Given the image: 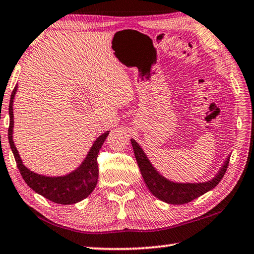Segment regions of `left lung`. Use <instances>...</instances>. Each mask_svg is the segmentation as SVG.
I'll list each match as a JSON object with an SVG mask.
<instances>
[{
    "label": "left lung",
    "instance_id": "obj_1",
    "mask_svg": "<svg viewBox=\"0 0 254 254\" xmlns=\"http://www.w3.org/2000/svg\"><path fill=\"white\" fill-rule=\"evenodd\" d=\"M131 143L134 151V156L136 159L137 166H139L141 175L150 191L153 196H156L165 203L173 205H182L189 203V201L198 198L199 196L204 195L205 192L209 191L210 189L216 187L218 183L221 182L223 176L225 175L227 167H229L230 156L227 157L224 165L222 166L220 171L213 179L205 183H175L170 182L169 179L163 177L156 170L152 163L144 153L142 148L135 140L131 139Z\"/></svg>",
    "mask_w": 254,
    "mask_h": 254
}]
</instances>
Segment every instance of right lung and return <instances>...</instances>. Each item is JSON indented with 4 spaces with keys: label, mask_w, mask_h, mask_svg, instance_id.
I'll use <instances>...</instances> for the list:
<instances>
[{
    "label": "right lung",
    "mask_w": 254,
    "mask_h": 254,
    "mask_svg": "<svg viewBox=\"0 0 254 254\" xmlns=\"http://www.w3.org/2000/svg\"><path fill=\"white\" fill-rule=\"evenodd\" d=\"M16 89H18V86H15L11 94L10 105H8L10 126H8L7 136L11 150L14 154L16 166H18V169L20 170V174L24 182L34 191L44 196L45 198L54 201V203L70 205L85 199L96 187L98 178L97 154L100 152L110 131H106L97 137L92 148L89 149V152L84 159V161L81 162V165L76 170L71 171L70 174L59 176V177H48V176L33 173L22 163L13 142V100Z\"/></svg>",
    "instance_id": "right-lung-1"
}]
</instances>
